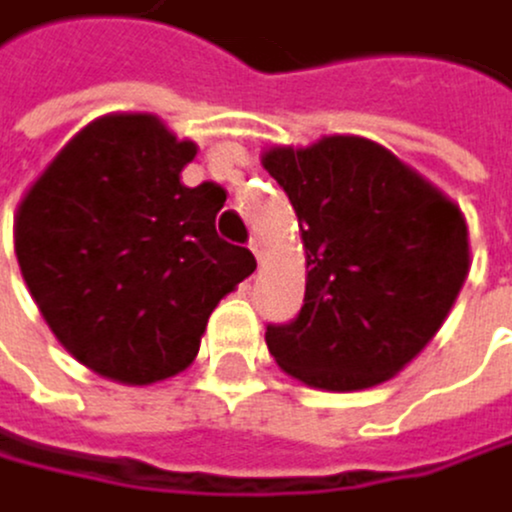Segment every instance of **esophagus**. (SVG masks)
<instances>
[{"mask_svg": "<svg viewBox=\"0 0 512 512\" xmlns=\"http://www.w3.org/2000/svg\"><path fill=\"white\" fill-rule=\"evenodd\" d=\"M250 250H253V256H256L259 262L266 259V243H262L259 237H253V240H250Z\"/></svg>", "mask_w": 512, "mask_h": 512, "instance_id": "esophagus-1", "label": "esophagus"}]
</instances>
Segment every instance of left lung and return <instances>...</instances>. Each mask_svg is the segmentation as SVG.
<instances>
[{
    "label": "left lung",
    "mask_w": 512,
    "mask_h": 512,
    "mask_svg": "<svg viewBox=\"0 0 512 512\" xmlns=\"http://www.w3.org/2000/svg\"><path fill=\"white\" fill-rule=\"evenodd\" d=\"M307 256L304 307L269 326L275 364L304 386L358 392L405 370L431 345L472 269L459 205L364 135L269 145Z\"/></svg>",
    "instance_id": "1"
}]
</instances>
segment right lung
<instances>
[{"instance_id": "add662e5", "label": "right lung", "mask_w": 512, "mask_h": 512, "mask_svg": "<svg viewBox=\"0 0 512 512\" xmlns=\"http://www.w3.org/2000/svg\"><path fill=\"white\" fill-rule=\"evenodd\" d=\"M196 151L154 113H104L18 202L24 285L56 342L97 377L151 386L183 373L221 297L256 269L215 231L224 189L183 183Z\"/></svg>"}]
</instances>
